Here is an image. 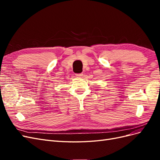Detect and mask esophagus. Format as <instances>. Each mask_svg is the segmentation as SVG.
<instances>
[{
    "instance_id": "34e87169",
    "label": "esophagus",
    "mask_w": 160,
    "mask_h": 160,
    "mask_svg": "<svg viewBox=\"0 0 160 160\" xmlns=\"http://www.w3.org/2000/svg\"><path fill=\"white\" fill-rule=\"evenodd\" d=\"M75 75H76L77 77H81L83 75V73H76Z\"/></svg>"
}]
</instances>
